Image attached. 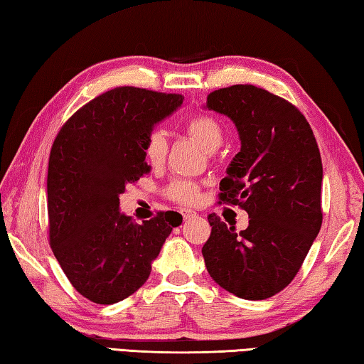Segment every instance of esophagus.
Listing matches in <instances>:
<instances>
[{
  "instance_id": "1",
  "label": "esophagus",
  "mask_w": 364,
  "mask_h": 364,
  "mask_svg": "<svg viewBox=\"0 0 364 364\" xmlns=\"http://www.w3.org/2000/svg\"><path fill=\"white\" fill-rule=\"evenodd\" d=\"M196 215V213L195 211H190V209H183L182 211V218H183V220H190V219H193Z\"/></svg>"
}]
</instances>
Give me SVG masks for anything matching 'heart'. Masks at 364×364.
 Masks as SVG:
<instances>
[{
	"mask_svg": "<svg viewBox=\"0 0 364 364\" xmlns=\"http://www.w3.org/2000/svg\"><path fill=\"white\" fill-rule=\"evenodd\" d=\"M186 129L208 151L218 150L224 142V127L220 121L211 114H196L190 118ZM166 153H168V140H166L164 132L159 129L151 131L145 144V156L149 163L151 166L163 164ZM198 192L200 187L190 178H174L166 188V195L181 205H193L198 200Z\"/></svg>",
	"mask_w": 364,
	"mask_h": 364,
	"instance_id": "1",
	"label": "heart"
}]
</instances>
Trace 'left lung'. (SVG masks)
Instances as JSON below:
<instances>
[{
  "label": "left lung",
  "instance_id": "left-lung-1",
  "mask_svg": "<svg viewBox=\"0 0 364 364\" xmlns=\"http://www.w3.org/2000/svg\"><path fill=\"white\" fill-rule=\"evenodd\" d=\"M206 108L238 129L241 150L220 181L219 203L245 209L250 225L237 232L209 214L213 230L203 257L225 291L264 301L294 279L321 228L320 150L299 108L262 87L218 89Z\"/></svg>",
  "mask_w": 364,
  "mask_h": 364
}]
</instances>
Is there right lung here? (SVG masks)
Instances as JSON below:
<instances>
[{
  "instance_id": "obj_1",
  "label": "right lung",
  "mask_w": 364,
  "mask_h": 364,
  "mask_svg": "<svg viewBox=\"0 0 364 364\" xmlns=\"http://www.w3.org/2000/svg\"><path fill=\"white\" fill-rule=\"evenodd\" d=\"M183 95L121 86L82 105L60 127L48 168L49 243L73 288L110 305L134 294L150 277L172 228L174 211L134 224L119 213L127 183L150 171L145 144L158 121Z\"/></svg>"
}]
</instances>
